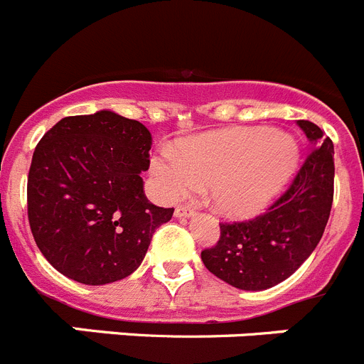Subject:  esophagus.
Returning <instances> with one entry per match:
<instances>
[{
    "mask_svg": "<svg viewBox=\"0 0 364 364\" xmlns=\"http://www.w3.org/2000/svg\"><path fill=\"white\" fill-rule=\"evenodd\" d=\"M195 215V210H191V208H184V205H180V208H176L175 210V217L178 218H189Z\"/></svg>",
    "mask_w": 364,
    "mask_h": 364,
    "instance_id": "34e87169",
    "label": "esophagus"
}]
</instances>
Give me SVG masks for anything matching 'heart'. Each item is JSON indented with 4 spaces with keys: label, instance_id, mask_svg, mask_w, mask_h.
<instances>
[{
    "label": "heart",
    "instance_id": "obj_1",
    "mask_svg": "<svg viewBox=\"0 0 364 364\" xmlns=\"http://www.w3.org/2000/svg\"><path fill=\"white\" fill-rule=\"evenodd\" d=\"M295 138L268 125L237 127L186 138L160 149L151 175L160 197L173 202L208 188L213 210L244 218L268 208L288 186L299 166Z\"/></svg>",
    "mask_w": 364,
    "mask_h": 364
}]
</instances>
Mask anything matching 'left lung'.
Here are the masks:
<instances>
[{
    "label": "left lung",
    "instance_id": "left-lung-1",
    "mask_svg": "<svg viewBox=\"0 0 364 364\" xmlns=\"http://www.w3.org/2000/svg\"><path fill=\"white\" fill-rule=\"evenodd\" d=\"M310 153L288 191L247 222L220 224L217 246L202 252L215 277L246 291H262L294 275L314 253L333 200V144L308 120H297Z\"/></svg>",
    "mask_w": 364,
    "mask_h": 364
}]
</instances>
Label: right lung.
I'll return each instance as SVG.
<instances>
[{
    "instance_id": "obj_1",
    "label": "right lung",
    "mask_w": 364,
    "mask_h": 364,
    "mask_svg": "<svg viewBox=\"0 0 364 364\" xmlns=\"http://www.w3.org/2000/svg\"><path fill=\"white\" fill-rule=\"evenodd\" d=\"M151 146L146 125L109 109L62 118L43 134L28 171V224L62 275L102 286L142 264L175 211L144 193Z\"/></svg>"
}]
</instances>
